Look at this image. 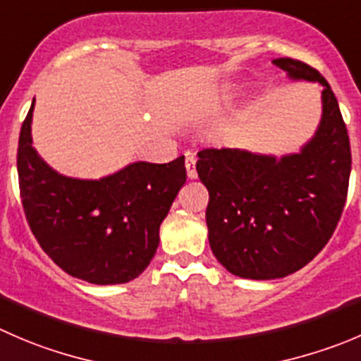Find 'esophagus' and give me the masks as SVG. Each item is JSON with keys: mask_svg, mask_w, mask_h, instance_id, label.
Returning <instances> with one entry per match:
<instances>
[{"mask_svg": "<svg viewBox=\"0 0 361 361\" xmlns=\"http://www.w3.org/2000/svg\"><path fill=\"white\" fill-rule=\"evenodd\" d=\"M185 167H187V174L190 180L197 178V171H195V157L192 153H188L187 159H185Z\"/></svg>", "mask_w": 361, "mask_h": 361, "instance_id": "34e87169", "label": "esophagus"}]
</instances>
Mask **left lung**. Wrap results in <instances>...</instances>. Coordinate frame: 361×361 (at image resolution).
Wrapping results in <instances>:
<instances>
[{"label":"left lung","mask_w":361,"mask_h":361,"mask_svg":"<svg viewBox=\"0 0 361 361\" xmlns=\"http://www.w3.org/2000/svg\"><path fill=\"white\" fill-rule=\"evenodd\" d=\"M291 79L323 84V120L296 155H254L229 148L197 153L209 192L206 224L213 255L233 275L282 279L309 264L330 241L345 206L351 146L328 80L307 63L279 58Z\"/></svg>","instance_id":"obj_1"}]
</instances>
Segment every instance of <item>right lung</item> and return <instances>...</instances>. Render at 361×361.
Segmentation results:
<instances>
[{
    "label": "right lung",
    "mask_w": 361,
    "mask_h": 361,
    "mask_svg": "<svg viewBox=\"0 0 361 361\" xmlns=\"http://www.w3.org/2000/svg\"><path fill=\"white\" fill-rule=\"evenodd\" d=\"M33 104L17 148L20 201L31 233L72 277L100 286L132 281L155 255L160 224L187 181L185 157L169 164L135 162L97 181L61 176L31 146Z\"/></svg>",
    "instance_id": "1"
}]
</instances>
